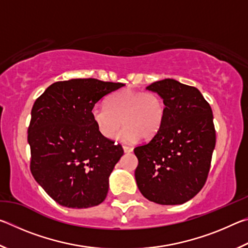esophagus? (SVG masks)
I'll list each match as a JSON object with an SVG mask.
<instances>
[{"mask_svg":"<svg viewBox=\"0 0 248 248\" xmlns=\"http://www.w3.org/2000/svg\"><path fill=\"white\" fill-rule=\"evenodd\" d=\"M124 153H130V152H132L133 149H132V148H130V146L124 145Z\"/></svg>","mask_w":248,"mask_h":248,"instance_id":"34e87169","label":"esophagus"}]
</instances>
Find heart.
Listing matches in <instances>:
<instances>
[{
  "label": "heart",
  "instance_id": "b5f03b06",
  "mask_svg": "<svg viewBox=\"0 0 248 248\" xmlns=\"http://www.w3.org/2000/svg\"><path fill=\"white\" fill-rule=\"evenodd\" d=\"M165 116L162 98L153 92L124 90L107 99V106H95L92 119L98 132L106 139H112L120 128L118 139L132 143L142 137L152 139L158 133Z\"/></svg>",
  "mask_w": 248,
  "mask_h": 248
}]
</instances>
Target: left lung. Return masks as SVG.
I'll return each mask as SVG.
<instances>
[{
	"label": "left lung",
	"mask_w": 248,
	"mask_h": 248,
	"mask_svg": "<svg viewBox=\"0 0 248 248\" xmlns=\"http://www.w3.org/2000/svg\"><path fill=\"white\" fill-rule=\"evenodd\" d=\"M146 90L165 105L158 133L137 146L134 176L141 194L158 204H182L198 194L207 180L216 146L212 109L199 90L173 78Z\"/></svg>",
	"instance_id": "8db88e82"
}]
</instances>
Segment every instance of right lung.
I'll list each match as a JSON object with an SVG mask.
<instances>
[{"label":"right lung","instance_id":"obj_1","mask_svg":"<svg viewBox=\"0 0 248 248\" xmlns=\"http://www.w3.org/2000/svg\"><path fill=\"white\" fill-rule=\"evenodd\" d=\"M124 85L72 78L51 84L33 104L28 128L31 170L59 204L90 208L106 198L109 176L124 150L98 132L92 109Z\"/></svg>","mask_w":248,"mask_h":248}]
</instances>
